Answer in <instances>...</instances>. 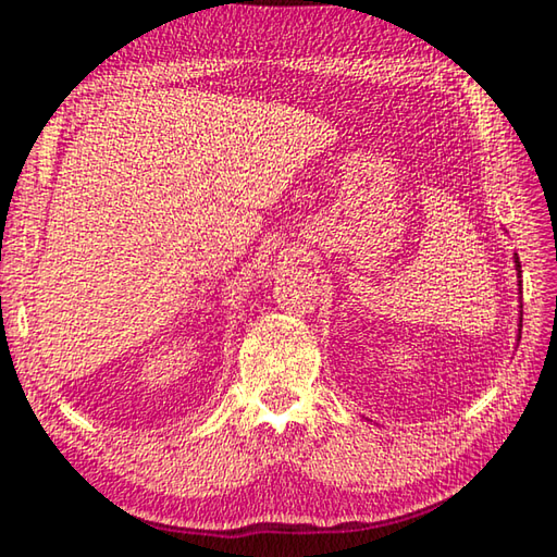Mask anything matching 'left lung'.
Listing matches in <instances>:
<instances>
[{
    "label": "left lung",
    "instance_id": "8db88e82",
    "mask_svg": "<svg viewBox=\"0 0 557 557\" xmlns=\"http://www.w3.org/2000/svg\"><path fill=\"white\" fill-rule=\"evenodd\" d=\"M516 268H518V272H521V262H518V258H516Z\"/></svg>",
    "mask_w": 557,
    "mask_h": 557
}]
</instances>
